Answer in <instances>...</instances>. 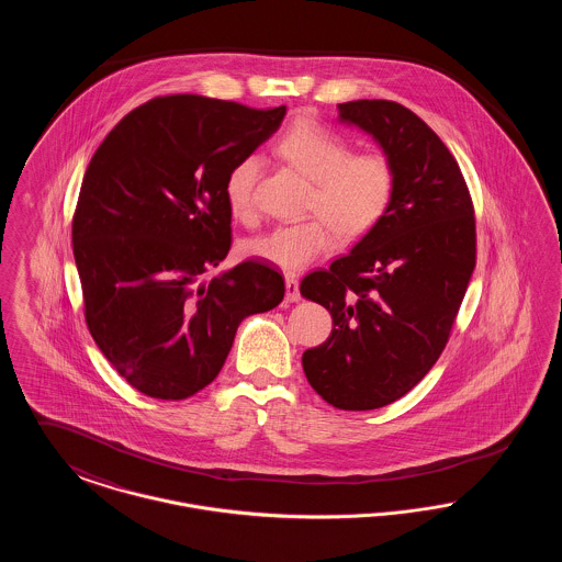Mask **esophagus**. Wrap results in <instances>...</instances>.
Instances as JSON below:
<instances>
[{
    "label": "esophagus",
    "instance_id": "esophagus-1",
    "mask_svg": "<svg viewBox=\"0 0 562 562\" xmlns=\"http://www.w3.org/2000/svg\"><path fill=\"white\" fill-rule=\"evenodd\" d=\"M284 284H286V301L289 303H296L301 299V294H299V280L294 276H286Z\"/></svg>",
    "mask_w": 562,
    "mask_h": 562
}]
</instances>
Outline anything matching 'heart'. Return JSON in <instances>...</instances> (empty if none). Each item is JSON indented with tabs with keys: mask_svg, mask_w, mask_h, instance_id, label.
I'll return each mask as SVG.
<instances>
[{
	"mask_svg": "<svg viewBox=\"0 0 562 562\" xmlns=\"http://www.w3.org/2000/svg\"><path fill=\"white\" fill-rule=\"evenodd\" d=\"M278 151L303 177L314 181L307 214L299 223L278 225L244 244V252L273 268L296 273L328 255L337 234L344 240L367 236L385 216L394 189L396 168L385 154H351L348 138L316 120H299L282 134ZM261 175L259 156L236 161L223 183L229 213L241 223L257 216L255 191Z\"/></svg>",
	"mask_w": 562,
	"mask_h": 562,
	"instance_id": "b5f03b06",
	"label": "heart"
}]
</instances>
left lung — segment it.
I'll return each instance as SVG.
<instances>
[{
  "instance_id": "8db88e82",
  "label": "left lung",
  "mask_w": 562,
  "mask_h": 562,
  "mask_svg": "<svg viewBox=\"0 0 562 562\" xmlns=\"http://www.w3.org/2000/svg\"><path fill=\"white\" fill-rule=\"evenodd\" d=\"M337 108L381 145L396 189L351 252L301 280V294L333 316L303 371L335 408L371 411L411 392L440 358L476 268V218L459 164L419 115L379 99Z\"/></svg>"
}]
</instances>
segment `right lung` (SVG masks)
<instances>
[{"instance_id":"add662e5","label":"right lung","mask_w":562,"mask_h":562,"mask_svg":"<svg viewBox=\"0 0 562 562\" xmlns=\"http://www.w3.org/2000/svg\"><path fill=\"white\" fill-rule=\"evenodd\" d=\"M284 115V105L156 97L117 122L88 164L71 232L83 316L140 394L186 401L204 390L240 322L284 299V278L252 259L200 282L232 246L227 170Z\"/></svg>"}]
</instances>
